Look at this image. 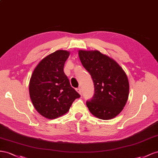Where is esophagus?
Wrapping results in <instances>:
<instances>
[{
    "label": "esophagus",
    "mask_w": 158,
    "mask_h": 158,
    "mask_svg": "<svg viewBox=\"0 0 158 158\" xmlns=\"http://www.w3.org/2000/svg\"><path fill=\"white\" fill-rule=\"evenodd\" d=\"M76 91H77L80 94H82V89H81V87H79V88L77 89Z\"/></svg>",
    "instance_id": "obj_1"
}]
</instances>
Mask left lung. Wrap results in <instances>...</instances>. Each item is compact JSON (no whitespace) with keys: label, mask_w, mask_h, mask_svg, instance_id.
Segmentation results:
<instances>
[{"label":"left lung","mask_w":158,"mask_h":158,"mask_svg":"<svg viewBox=\"0 0 158 158\" xmlns=\"http://www.w3.org/2000/svg\"><path fill=\"white\" fill-rule=\"evenodd\" d=\"M81 64L91 75L94 93L86 105L97 118L109 120L123 110L127 102L129 83L117 63L98 51L79 52Z\"/></svg>","instance_id":"1"}]
</instances>
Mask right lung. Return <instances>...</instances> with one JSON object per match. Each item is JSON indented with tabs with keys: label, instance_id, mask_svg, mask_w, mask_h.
<instances>
[{
	"label": "right lung",
	"instance_id": "right-lung-1",
	"mask_svg": "<svg viewBox=\"0 0 158 158\" xmlns=\"http://www.w3.org/2000/svg\"><path fill=\"white\" fill-rule=\"evenodd\" d=\"M69 52L57 50L40 61L31 75L29 92L32 104L39 113L54 119L68 112L80 94L71 86L64 71Z\"/></svg>",
	"mask_w": 158,
	"mask_h": 158
}]
</instances>
